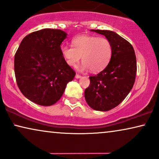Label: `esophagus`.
Segmentation results:
<instances>
[{"label":"esophagus","mask_w":159,"mask_h":159,"mask_svg":"<svg viewBox=\"0 0 159 159\" xmlns=\"http://www.w3.org/2000/svg\"><path fill=\"white\" fill-rule=\"evenodd\" d=\"M75 77L77 78V79H78V78H80V77H81V75H78V74H77V75H75Z\"/></svg>","instance_id":"34e87169"}]
</instances>
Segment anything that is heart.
<instances>
[{
	"label": "heart",
	"mask_w": 159,
	"mask_h": 159,
	"mask_svg": "<svg viewBox=\"0 0 159 159\" xmlns=\"http://www.w3.org/2000/svg\"><path fill=\"white\" fill-rule=\"evenodd\" d=\"M72 44L73 47H61L62 55L71 67H75L82 57V69L96 73L104 69L112 57V45L104 37L78 36L73 39Z\"/></svg>",
	"instance_id": "1"
}]
</instances>
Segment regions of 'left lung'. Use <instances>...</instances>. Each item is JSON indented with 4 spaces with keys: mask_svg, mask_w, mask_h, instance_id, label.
Masks as SVG:
<instances>
[{
    "mask_svg": "<svg viewBox=\"0 0 159 159\" xmlns=\"http://www.w3.org/2000/svg\"><path fill=\"white\" fill-rule=\"evenodd\" d=\"M105 36L112 45V55L107 66L90 76L84 90L88 104L95 110L108 111L119 105L132 89L137 73V60L132 45L110 30H91Z\"/></svg>",
    "mask_w": 159,
    "mask_h": 159,
    "instance_id": "obj_1",
    "label": "left lung"
}]
</instances>
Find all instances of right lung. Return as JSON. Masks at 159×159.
<instances>
[{
  "mask_svg": "<svg viewBox=\"0 0 159 159\" xmlns=\"http://www.w3.org/2000/svg\"><path fill=\"white\" fill-rule=\"evenodd\" d=\"M66 35L50 28L30 33L22 39L14 55L18 88L37 104H55L76 75L61 53V44Z\"/></svg>",
  "mask_w": 159,
  "mask_h": 159,
  "instance_id": "add662e5",
  "label": "right lung"
}]
</instances>
